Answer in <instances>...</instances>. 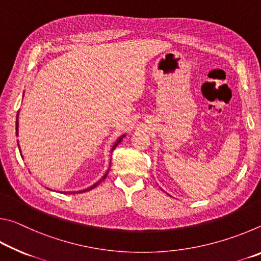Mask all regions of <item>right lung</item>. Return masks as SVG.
Masks as SVG:
<instances>
[{
  "instance_id": "right-lung-1",
  "label": "right lung",
  "mask_w": 261,
  "mask_h": 261,
  "mask_svg": "<svg viewBox=\"0 0 261 261\" xmlns=\"http://www.w3.org/2000/svg\"><path fill=\"white\" fill-rule=\"evenodd\" d=\"M16 135H18V115H17V121H16ZM125 135H123L122 137H120V138H118L117 139V141H116V143H115V145H114V146H113V148H112V152H113V149L115 148V147H116L117 146V145L118 144H120L121 143V140L123 139V137H124ZM109 171V170H108ZM108 171H107V173H106L105 174V176H103V177L102 178H101L100 180H98V182H96V183H94L93 185H92V187H90V188H87V189H85V190H82V191H79V192H86V191H90V190H92V189H94L95 187H98V185L101 183V180H103L105 178H106V176H107L108 175Z\"/></svg>"
}]
</instances>
